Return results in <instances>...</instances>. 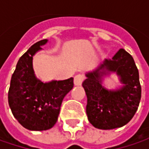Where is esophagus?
<instances>
[{
	"mask_svg": "<svg viewBox=\"0 0 149 149\" xmlns=\"http://www.w3.org/2000/svg\"><path fill=\"white\" fill-rule=\"evenodd\" d=\"M84 80V76L80 74H76L74 78V85H81V84Z\"/></svg>",
	"mask_w": 149,
	"mask_h": 149,
	"instance_id": "34e87169",
	"label": "esophagus"
}]
</instances>
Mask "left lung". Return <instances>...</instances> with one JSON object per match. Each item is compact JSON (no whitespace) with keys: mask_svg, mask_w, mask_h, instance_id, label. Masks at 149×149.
I'll list each match as a JSON object with an SVG mask.
<instances>
[{"mask_svg":"<svg viewBox=\"0 0 149 149\" xmlns=\"http://www.w3.org/2000/svg\"><path fill=\"white\" fill-rule=\"evenodd\" d=\"M115 72L123 86L115 91L102 86L104 75ZM82 84L87 95L86 113L89 123L100 129L120 128L134 117L141 100V85L134 58L120 49L112 60H105L86 74Z\"/></svg>","mask_w":149,"mask_h":149,"instance_id":"1","label":"left lung"}]
</instances>
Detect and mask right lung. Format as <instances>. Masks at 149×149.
Listing matches in <instances>:
<instances>
[{"label":"right lung","mask_w":149,"mask_h":149,"mask_svg":"<svg viewBox=\"0 0 149 149\" xmlns=\"http://www.w3.org/2000/svg\"><path fill=\"white\" fill-rule=\"evenodd\" d=\"M47 40L34 44L20 57L11 76L9 106L14 117L26 129L42 131L57 122L63 99L73 88L74 79L43 83L34 74L33 56Z\"/></svg>","instance_id":"add662e5"}]
</instances>
